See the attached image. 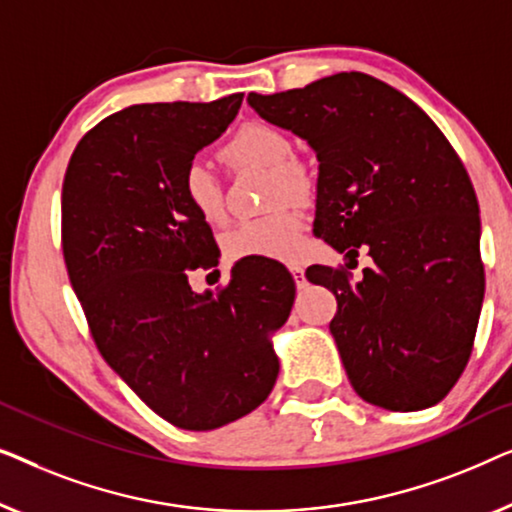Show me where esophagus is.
Segmentation results:
<instances>
[{"label": "esophagus", "mask_w": 512, "mask_h": 512, "mask_svg": "<svg viewBox=\"0 0 512 512\" xmlns=\"http://www.w3.org/2000/svg\"><path fill=\"white\" fill-rule=\"evenodd\" d=\"M290 271H292V278H294V283H297L299 290H304V287L308 285V280H306V273H304V269H301L299 264H292V266H290Z\"/></svg>", "instance_id": "34e87169"}]
</instances>
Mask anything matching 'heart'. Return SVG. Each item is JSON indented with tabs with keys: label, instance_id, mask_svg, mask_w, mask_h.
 Returning a JSON list of instances; mask_svg holds the SVG:
<instances>
[{
	"label": "heart",
	"instance_id": "1",
	"mask_svg": "<svg viewBox=\"0 0 512 512\" xmlns=\"http://www.w3.org/2000/svg\"><path fill=\"white\" fill-rule=\"evenodd\" d=\"M222 160L232 167H253L271 171V204H283L285 197L294 199L306 192L304 169L292 162L294 148L285 132L266 122H248L222 148ZM185 204L208 225L225 220L222 187L213 171L204 164L192 162L183 171L181 181ZM306 218L299 208L266 215L259 220H246L225 234V255L234 262L248 257L294 259L304 248Z\"/></svg>",
	"mask_w": 512,
	"mask_h": 512
}]
</instances>
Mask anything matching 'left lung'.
Segmentation results:
<instances>
[{
	"instance_id": "obj_1",
	"label": "left lung",
	"mask_w": 512,
	"mask_h": 512,
	"mask_svg": "<svg viewBox=\"0 0 512 512\" xmlns=\"http://www.w3.org/2000/svg\"><path fill=\"white\" fill-rule=\"evenodd\" d=\"M250 109L318 157L313 232L373 266H308L336 294L329 331L350 385L385 410L434 406L462 376L485 271L480 211L462 160L434 120L378 78L343 71L306 88L248 95Z\"/></svg>"
}]
</instances>
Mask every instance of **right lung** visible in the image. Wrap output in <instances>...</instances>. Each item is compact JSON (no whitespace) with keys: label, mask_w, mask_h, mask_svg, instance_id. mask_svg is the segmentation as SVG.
I'll return each mask as SVG.
<instances>
[{"label":"right lung","mask_w":512,"mask_h":512,"mask_svg":"<svg viewBox=\"0 0 512 512\" xmlns=\"http://www.w3.org/2000/svg\"><path fill=\"white\" fill-rule=\"evenodd\" d=\"M243 95L211 104H134L78 141L62 185L69 280L106 364L148 408L190 431L239 420L278 378L271 336L294 280L273 259L236 262L225 290L187 273L218 266L208 222L185 204L194 155L220 139Z\"/></svg>","instance_id":"1"}]
</instances>
